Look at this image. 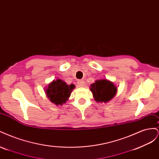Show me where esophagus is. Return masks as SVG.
Instances as JSON below:
<instances>
[{
	"instance_id": "obj_1",
	"label": "esophagus",
	"mask_w": 159,
	"mask_h": 159,
	"mask_svg": "<svg viewBox=\"0 0 159 159\" xmlns=\"http://www.w3.org/2000/svg\"><path fill=\"white\" fill-rule=\"evenodd\" d=\"M78 85L79 87H84L85 85V81L84 80H79L78 81Z\"/></svg>"
}]
</instances>
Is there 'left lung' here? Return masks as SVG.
<instances>
[{
	"label": "left lung",
	"mask_w": 159,
	"mask_h": 159,
	"mask_svg": "<svg viewBox=\"0 0 159 159\" xmlns=\"http://www.w3.org/2000/svg\"><path fill=\"white\" fill-rule=\"evenodd\" d=\"M90 91L96 102L107 103L117 93V88L115 84L107 79H100L90 85Z\"/></svg>",
	"instance_id": "8db88e82"
}]
</instances>
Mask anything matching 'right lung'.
Here are the masks:
<instances>
[{
  "label": "right lung",
  "mask_w": 159,
  "mask_h": 159,
  "mask_svg": "<svg viewBox=\"0 0 159 159\" xmlns=\"http://www.w3.org/2000/svg\"><path fill=\"white\" fill-rule=\"evenodd\" d=\"M75 88L74 84L68 85L64 80H54L45 89L47 98L56 105H62L68 100L72 90Z\"/></svg>",
  "instance_id": "right-lung-1"
}]
</instances>
